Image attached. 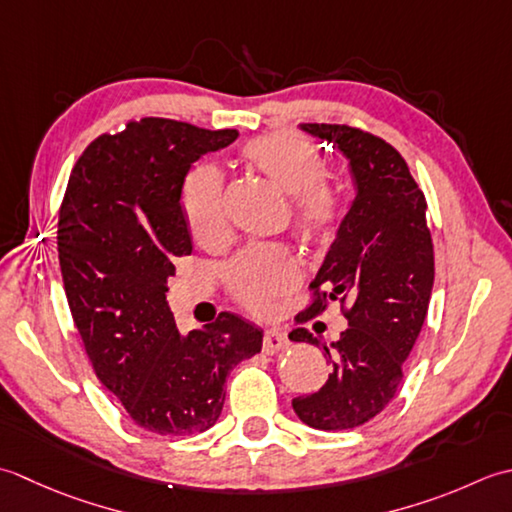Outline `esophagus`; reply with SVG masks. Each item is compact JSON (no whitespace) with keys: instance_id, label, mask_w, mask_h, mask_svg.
<instances>
[{"instance_id":"esophagus-1","label":"esophagus","mask_w":512,"mask_h":512,"mask_svg":"<svg viewBox=\"0 0 512 512\" xmlns=\"http://www.w3.org/2000/svg\"><path fill=\"white\" fill-rule=\"evenodd\" d=\"M289 347V338L285 331L280 329H267L263 336V351L265 353H278Z\"/></svg>"}]
</instances>
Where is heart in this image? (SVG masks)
I'll return each instance as SVG.
<instances>
[{
    "label": "heart",
    "mask_w": 512,
    "mask_h": 512,
    "mask_svg": "<svg viewBox=\"0 0 512 512\" xmlns=\"http://www.w3.org/2000/svg\"><path fill=\"white\" fill-rule=\"evenodd\" d=\"M243 159L280 190L294 194V218L300 236L325 243L336 229L342 201L325 181L327 161L316 143L298 132H274L249 141ZM183 214L194 241L210 245L225 232L223 176L214 165H198L183 185ZM234 296L247 309L265 311L271 300L287 294L300 280V267L285 247H249L227 267Z\"/></svg>",
    "instance_id": "heart-1"
}]
</instances>
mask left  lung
<instances>
[{
	"label": "left lung",
	"instance_id": "1",
	"mask_svg": "<svg viewBox=\"0 0 512 512\" xmlns=\"http://www.w3.org/2000/svg\"><path fill=\"white\" fill-rule=\"evenodd\" d=\"M300 130L347 156L356 181V198L311 280L314 302L296 318L316 316L327 300L340 298L351 305L349 327L329 347L320 342L331 362L325 387L291 402L305 424L342 431L369 422L400 389L402 364L429 311L433 243L424 194L398 150L349 125L302 123ZM289 338L318 344L307 329Z\"/></svg>",
	"mask_w": 512,
	"mask_h": 512
}]
</instances>
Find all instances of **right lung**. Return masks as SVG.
<instances>
[{
    "instance_id": "right-lung-1",
    "label": "right lung",
    "mask_w": 512,
    "mask_h": 512,
    "mask_svg": "<svg viewBox=\"0 0 512 512\" xmlns=\"http://www.w3.org/2000/svg\"><path fill=\"white\" fill-rule=\"evenodd\" d=\"M236 137L172 119L128 123L88 145L61 203L57 245L72 320L103 387L150 433L210 429L229 371L263 347V331L229 311L181 333L165 300L174 260L192 254L185 176Z\"/></svg>"
}]
</instances>
